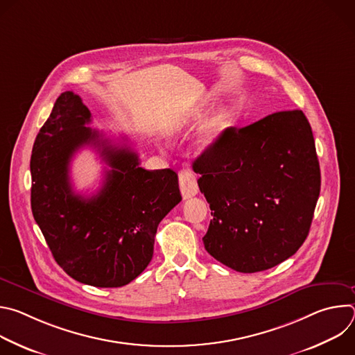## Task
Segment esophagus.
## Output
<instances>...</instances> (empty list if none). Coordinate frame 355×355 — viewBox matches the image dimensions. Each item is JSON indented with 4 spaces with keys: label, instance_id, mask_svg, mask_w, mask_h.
<instances>
[{
    "label": "esophagus",
    "instance_id": "esophagus-1",
    "mask_svg": "<svg viewBox=\"0 0 355 355\" xmlns=\"http://www.w3.org/2000/svg\"><path fill=\"white\" fill-rule=\"evenodd\" d=\"M180 188L184 199H189L198 193L196 177L191 170H181L180 174Z\"/></svg>",
    "mask_w": 355,
    "mask_h": 355
}]
</instances>
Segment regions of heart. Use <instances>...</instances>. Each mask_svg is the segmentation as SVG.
Segmentation results:
<instances>
[{"label":"heart","instance_id":"b5f03b06","mask_svg":"<svg viewBox=\"0 0 355 355\" xmlns=\"http://www.w3.org/2000/svg\"><path fill=\"white\" fill-rule=\"evenodd\" d=\"M192 118H182L180 121H177L173 128L171 132H181L184 128H187L191 123ZM230 122V114L227 110L222 108L218 112H215L204 125H202L200 130L198 132L195 140H193V147L198 151V153H204V151L211 150L223 136L225 130L227 129Z\"/></svg>","mask_w":355,"mask_h":355}]
</instances>
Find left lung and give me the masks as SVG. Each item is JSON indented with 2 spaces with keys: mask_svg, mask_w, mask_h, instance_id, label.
Instances as JSON below:
<instances>
[{
  "mask_svg": "<svg viewBox=\"0 0 355 355\" xmlns=\"http://www.w3.org/2000/svg\"><path fill=\"white\" fill-rule=\"evenodd\" d=\"M192 168L214 219L209 254L239 272L278 266L306 240L320 193L312 128L302 111L227 128Z\"/></svg>",
  "mask_w": 355,
  "mask_h": 355,
  "instance_id": "1",
  "label": "left lung"
}]
</instances>
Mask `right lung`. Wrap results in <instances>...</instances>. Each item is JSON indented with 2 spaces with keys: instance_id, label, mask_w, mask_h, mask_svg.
Instances as JSON below:
<instances>
[{
  "instance_id": "add662e5",
  "label": "right lung",
  "mask_w": 355,
  "mask_h": 355,
  "mask_svg": "<svg viewBox=\"0 0 355 355\" xmlns=\"http://www.w3.org/2000/svg\"><path fill=\"white\" fill-rule=\"evenodd\" d=\"M89 122L77 94L56 99L33 143L31 207L56 263L71 278L118 288L148 266L157 226L182 198L175 171L141 168L132 147L101 139L85 126ZM87 144L98 146L112 167L91 198L76 194L68 175L72 156Z\"/></svg>"
}]
</instances>
